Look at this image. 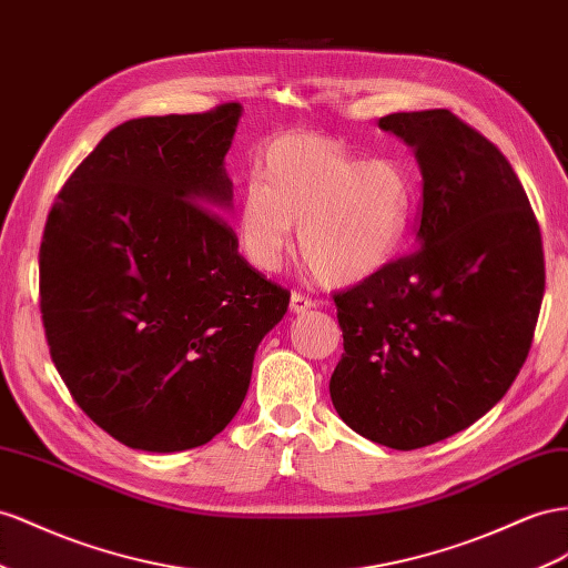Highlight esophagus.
<instances>
[{
    "instance_id": "esophagus-1",
    "label": "esophagus",
    "mask_w": 568,
    "mask_h": 568,
    "mask_svg": "<svg viewBox=\"0 0 568 568\" xmlns=\"http://www.w3.org/2000/svg\"><path fill=\"white\" fill-rule=\"evenodd\" d=\"M313 305H315V303H313L308 296H303L301 291H294V294H291V303H288L291 313H305V311H311Z\"/></svg>"
}]
</instances>
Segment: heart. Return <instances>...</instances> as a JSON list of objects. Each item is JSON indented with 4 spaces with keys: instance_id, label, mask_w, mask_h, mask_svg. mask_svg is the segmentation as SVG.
<instances>
[{
    "instance_id": "b5f03b06",
    "label": "heart",
    "mask_w": 568,
    "mask_h": 568,
    "mask_svg": "<svg viewBox=\"0 0 568 568\" xmlns=\"http://www.w3.org/2000/svg\"><path fill=\"white\" fill-rule=\"evenodd\" d=\"M418 212V183L402 158L363 160L332 138L286 133L243 186L236 234L257 270L274 272L298 224V251L327 286L375 277L406 246Z\"/></svg>"
}]
</instances>
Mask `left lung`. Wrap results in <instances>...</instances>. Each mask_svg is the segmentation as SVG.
I'll list each match as a JSON object with an SVG mask.
<instances>
[{
  "label": "left lung",
  "instance_id": "8db88e82",
  "mask_svg": "<svg viewBox=\"0 0 568 568\" xmlns=\"http://www.w3.org/2000/svg\"><path fill=\"white\" fill-rule=\"evenodd\" d=\"M423 176L416 246L334 296L339 418L420 449L466 430L524 367L545 294L540 226L509 160L449 110L379 119Z\"/></svg>",
  "mask_w": 568,
  "mask_h": 568
}]
</instances>
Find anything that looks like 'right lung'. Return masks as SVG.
Here are the masks:
<instances>
[{
    "instance_id": "add662e5",
    "label": "right lung",
    "mask_w": 568,
    "mask_h": 568,
    "mask_svg": "<svg viewBox=\"0 0 568 568\" xmlns=\"http://www.w3.org/2000/svg\"><path fill=\"white\" fill-rule=\"evenodd\" d=\"M241 104L131 119L71 174L44 226L40 311L73 402L131 449L220 435L288 291L239 253L224 158Z\"/></svg>"
}]
</instances>
